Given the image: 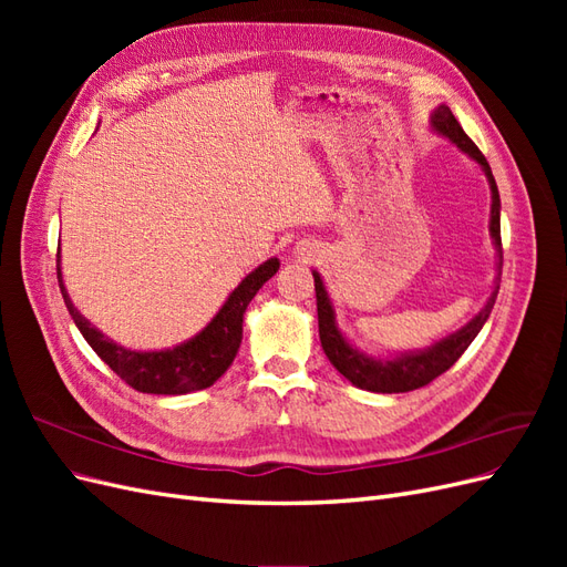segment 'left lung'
Returning a JSON list of instances; mask_svg holds the SVG:
<instances>
[{
  "label": "left lung",
  "mask_w": 567,
  "mask_h": 567,
  "mask_svg": "<svg viewBox=\"0 0 567 567\" xmlns=\"http://www.w3.org/2000/svg\"><path fill=\"white\" fill-rule=\"evenodd\" d=\"M431 127L447 136L452 144H456L468 158H473L489 182V192H492V210H489V236L496 248V257H499V271H496V281H494V290L489 300L485 302L483 310H480L463 329H458L456 333L442 338L435 346L425 348V350H416V352H404L400 357H369L364 352H359L357 348H352L348 338L340 333L338 323H336V310L333 302L326 293V286L319 277V271H312L315 277V290H317V315H319V338H321V348L329 357V362L346 375V379L369 392H409V390H419L423 385H427L431 381H435L440 373L447 371L450 367H454L456 359L466 352V348L475 340V336L483 329L485 321L489 319V312L494 307L496 293H499V277H502V221H499V213H502V200H499V188H496L492 167L487 163V158L480 153V148L468 140V134L461 130L458 120L454 117V113L450 111V106H437L431 113Z\"/></svg>",
  "instance_id": "8db88e82"
}]
</instances>
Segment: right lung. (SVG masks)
Here are the masks:
<instances>
[{
  "label": "right lung",
  "instance_id": "obj_1",
  "mask_svg": "<svg viewBox=\"0 0 567 567\" xmlns=\"http://www.w3.org/2000/svg\"><path fill=\"white\" fill-rule=\"evenodd\" d=\"M279 260L262 262L255 271L238 284L227 302L219 307V312L210 319L200 333L188 338L182 346L169 350H127L106 338L99 329L84 319L78 307L68 296L63 274H61V252L56 255V277L63 302L71 312L75 326L84 340L90 342L92 350L104 359V362L123 379L127 385L148 394H186L194 390L210 388L221 373H225L241 346L244 336V315L257 290L279 271Z\"/></svg>",
  "mask_w": 567,
  "mask_h": 567
}]
</instances>
